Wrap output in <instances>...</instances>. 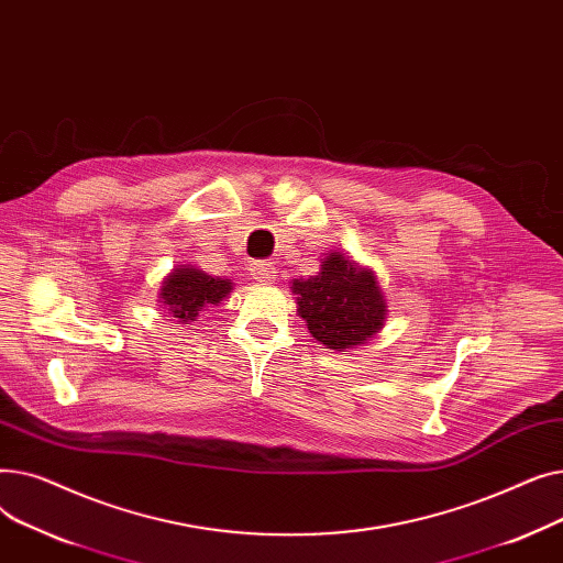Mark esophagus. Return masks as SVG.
Segmentation results:
<instances>
[{
    "mask_svg": "<svg viewBox=\"0 0 563 563\" xmlns=\"http://www.w3.org/2000/svg\"><path fill=\"white\" fill-rule=\"evenodd\" d=\"M274 274H276V269H274V264H272V262L257 260V262H253V264H251V276H253L255 280H260V283L272 280V278H274Z\"/></svg>",
    "mask_w": 563,
    "mask_h": 563,
    "instance_id": "esophagus-1",
    "label": "esophagus"
}]
</instances>
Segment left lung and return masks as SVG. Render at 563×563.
I'll return each mask as SVG.
<instances>
[{
	"label": "left lung",
	"instance_id": "1",
	"mask_svg": "<svg viewBox=\"0 0 563 563\" xmlns=\"http://www.w3.org/2000/svg\"><path fill=\"white\" fill-rule=\"evenodd\" d=\"M291 291L308 331L327 349L363 344L386 321V301L372 272H361L340 253L323 260L317 276L294 280Z\"/></svg>",
	"mask_w": 563,
	"mask_h": 563
}]
</instances>
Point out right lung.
<instances>
[{"mask_svg":"<svg viewBox=\"0 0 563 563\" xmlns=\"http://www.w3.org/2000/svg\"><path fill=\"white\" fill-rule=\"evenodd\" d=\"M232 289L230 280L212 278L191 266L175 269L162 287V303L170 317H177L183 323L196 321L198 312L205 306H214L223 301Z\"/></svg>","mask_w":563,"mask_h":563,"instance_id":"right-lung-1","label":"right lung"}]
</instances>
